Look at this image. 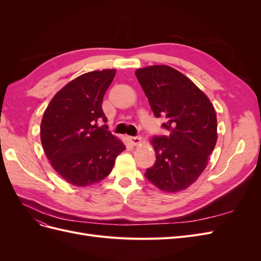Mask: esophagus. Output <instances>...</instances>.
<instances>
[{"mask_svg": "<svg viewBox=\"0 0 261 261\" xmlns=\"http://www.w3.org/2000/svg\"><path fill=\"white\" fill-rule=\"evenodd\" d=\"M129 140H130V143H132L134 146H139V145L141 144V141H143V139H141V137H139V136L130 137Z\"/></svg>", "mask_w": 261, "mask_h": 261, "instance_id": "obj_1", "label": "esophagus"}]
</instances>
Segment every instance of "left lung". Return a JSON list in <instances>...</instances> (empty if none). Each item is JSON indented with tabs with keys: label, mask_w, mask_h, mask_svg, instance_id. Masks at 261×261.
Returning a JSON list of instances; mask_svg holds the SVG:
<instances>
[{
	"label": "left lung",
	"mask_w": 261,
	"mask_h": 261,
	"mask_svg": "<svg viewBox=\"0 0 261 261\" xmlns=\"http://www.w3.org/2000/svg\"><path fill=\"white\" fill-rule=\"evenodd\" d=\"M137 80L169 136L152 137L156 160L145 176L163 192L176 193L194 184L216 147L217 115L211 101L188 77L168 65L138 68Z\"/></svg>",
	"instance_id": "obj_1"
}]
</instances>
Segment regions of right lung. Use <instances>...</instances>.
<instances>
[{
    "label": "right lung",
    "mask_w": 261,
    "mask_h": 261,
    "mask_svg": "<svg viewBox=\"0 0 261 261\" xmlns=\"http://www.w3.org/2000/svg\"><path fill=\"white\" fill-rule=\"evenodd\" d=\"M115 73L102 69L78 76L57 92L43 113L40 138L44 153L60 176L74 186L106 178L125 150L107 125L98 126L107 122L102 101Z\"/></svg>",
    "instance_id": "right-lung-1"
}]
</instances>
